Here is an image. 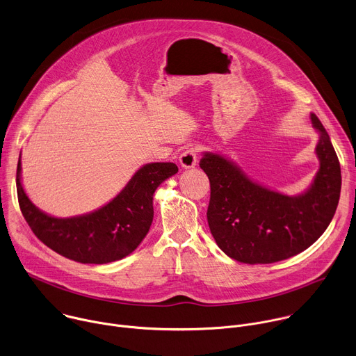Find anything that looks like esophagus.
Here are the masks:
<instances>
[{"label": "esophagus", "mask_w": 356, "mask_h": 356, "mask_svg": "<svg viewBox=\"0 0 356 356\" xmlns=\"http://www.w3.org/2000/svg\"><path fill=\"white\" fill-rule=\"evenodd\" d=\"M197 156H198V150L195 147H187L179 158L180 165L184 169H191L197 165Z\"/></svg>", "instance_id": "1"}]
</instances>
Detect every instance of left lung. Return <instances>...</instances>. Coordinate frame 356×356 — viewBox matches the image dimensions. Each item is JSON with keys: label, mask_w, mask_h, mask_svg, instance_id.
Instances as JSON below:
<instances>
[{"label": "left lung", "mask_w": 356, "mask_h": 356, "mask_svg": "<svg viewBox=\"0 0 356 356\" xmlns=\"http://www.w3.org/2000/svg\"><path fill=\"white\" fill-rule=\"evenodd\" d=\"M320 169L306 193L284 195L248 179L225 158L206 152L200 168L210 179L207 221L220 249L242 264H273L312 246L330 225L341 193L339 161L316 114Z\"/></svg>", "instance_id": "obj_1"}]
</instances>
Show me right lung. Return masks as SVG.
<instances>
[{
	"label": "right lung",
	"instance_id": "obj_1",
	"mask_svg": "<svg viewBox=\"0 0 356 356\" xmlns=\"http://www.w3.org/2000/svg\"><path fill=\"white\" fill-rule=\"evenodd\" d=\"M179 172L170 162L142 166L108 204L90 214L56 218L36 209L21 184V158L17 168L18 202L32 232L47 248L80 264L103 265L132 253L154 221V193Z\"/></svg>",
	"mask_w": 356,
	"mask_h": 356
}]
</instances>
